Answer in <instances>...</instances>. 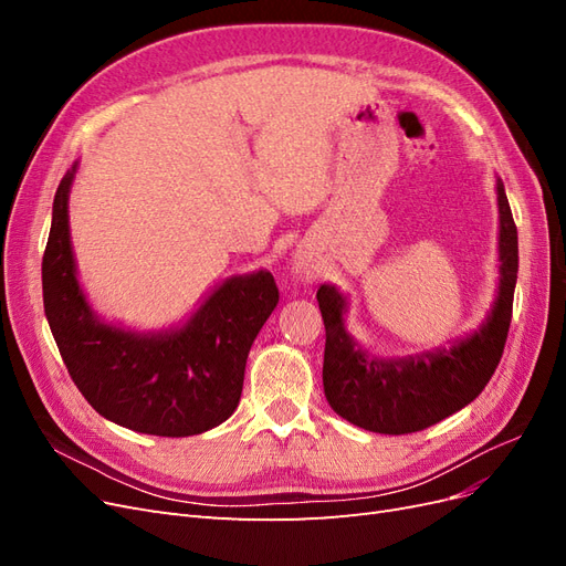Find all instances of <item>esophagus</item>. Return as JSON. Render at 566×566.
Here are the masks:
<instances>
[{"mask_svg": "<svg viewBox=\"0 0 566 566\" xmlns=\"http://www.w3.org/2000/svg\"><path fill=\"white\" fill-rule=\"evenodd\" d=\"M295 273H297V276H304V273H306V264H304V262H297V264H295Z\"/></svg>", "mask_w": 566, "mask_h": 566, "instance_id": "1", "label": "esophagus"}]
</instances>
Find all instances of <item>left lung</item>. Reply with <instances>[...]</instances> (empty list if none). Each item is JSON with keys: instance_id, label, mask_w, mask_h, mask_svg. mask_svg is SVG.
<instances>
[{"instance_id": "1", "label": "left lung", "mask_w": 566, "mask_h": 566, "mask_svg": "<svg viewBox=\"0 0 566 566\" xmlns=\"http://www.w3.org/2000/svg\"><path fill=\"white\" fill-rule=\"evenodd\" d=\"M499 196V293L486 318L470 335L410 356H380L364 349L347 331V295L333 283L316 293L325 323L323 389L339 418L380 434H410L474 401L499 368L512 321L520 250L505 186Z\"/></svg>"}]
</instances>
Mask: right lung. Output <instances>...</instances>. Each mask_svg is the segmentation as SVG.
Masks as SVG:
<instances>
[{"label":"right lung","mask_w":566,"mask_h":566,"mask_svg":"<svg viewBox=\"0 0 566 566\" xmlns=\"http://www.w3.org/2000/svg\"><path fill=\"white\" fill-rule=\"evenodd\" d=\"M80 163L54 196L42 260L44 314L63 364L98 416L156 437H193L231 418L256 333L276 310L266 269L219 283L184 323L132 331L101 318L77 281L67 200Z\"/></svg>","instance_id":"add662e5"}]
</instances>
